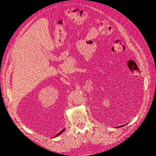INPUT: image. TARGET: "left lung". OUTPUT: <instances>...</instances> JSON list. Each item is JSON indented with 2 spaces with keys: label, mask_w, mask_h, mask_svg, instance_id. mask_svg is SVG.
<instances>
[{
  "label": "left lung",
  "mask_w": 156,
  "mask_h": 156,
  "mask_svg": "<svg viewBox=\"0 0 156 156\" xmlns=\"http://www.w3.org/2000/svg\"><path fill=\"white\" fill-rule=\"evenodd\" d=\"M122 126H124V125H122V126H119L118 127H122Z\"/></svg>",
  "instance_id": "8db88e82"
}]
</instances>
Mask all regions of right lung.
<instances>
[{"mask_svg":"<svg viewBox=\"0 0 156 156\" xmlns=\"http://www.w3.org/2000/svg\"><path fill=\"white\" fill-rule=\"evenodd\" d=\"M64 130H65V129H63L62 131H60L58 134H56V135L55 136V137H56V136H58V135H60L61 133H62V132H63V131H64Z\"/></svg>","mask_w":156,"mask_h":156,"instance_id":"obj_1","label":"right lung"}]
</instances>
